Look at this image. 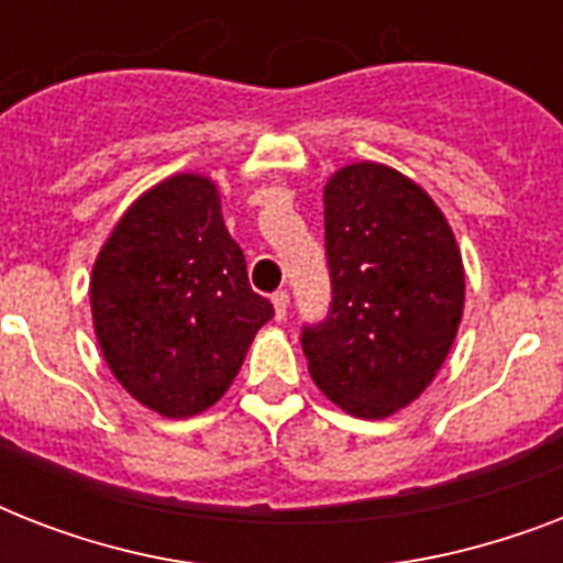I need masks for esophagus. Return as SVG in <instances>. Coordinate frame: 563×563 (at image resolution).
<instances>
[{
  "label": "esophagus",
  "instance_id": "34e87169",
  "mask_svg": "<svg viewBox=\"0 0 563 563\" xmlns=\"http://www.w3.org/2000/svg\"><path fill=\"white\" fill-rule=\"evenodd\" d=\"M272 303H274V318L283 321V318H286V309H289V295H286V291H274Z\"/></svg>",
  "mask_w": 563,
  "mask_h": 563
}]
</instances>
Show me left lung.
Segmentation results:
<instances>
[{
  "mask_svg": "<svg viewBox=\"0 0 563 563\" xmlns=\"http://www.w3.org/2000/svg\"><path fill=\"white\" fill-rule=\"evenodd\" d=\"M324 236L333 303L300 344L321 391L356 418H388L427 391L464 309L462 251L444 212L383 163L327 180Z\"/></svg>",
  "mask_w": 563,
  "mask_h": 563,
  "instance_id": "8db88e82",
  "label": "left lung"
}]
</instances>
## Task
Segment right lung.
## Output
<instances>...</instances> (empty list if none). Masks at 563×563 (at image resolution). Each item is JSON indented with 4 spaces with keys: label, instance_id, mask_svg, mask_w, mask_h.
<instances>
[{
    "label": "right lung",
    "instance_id": "1",
    "mask_svg": "<svg viewBox=\"0 0 563 563\" xmlns=\"http://www.w3.org/2000/svg\"><path fill=\"white\" fill-rule=\"evenodd\" d=\"M90 307L108 368L163 418L210 409L274 316L247 283L219 187L195 172L128 207L92 265Z\"/></svg>",
    "mask_w": 563,
    "mask_h": 563
}]
</instances>
